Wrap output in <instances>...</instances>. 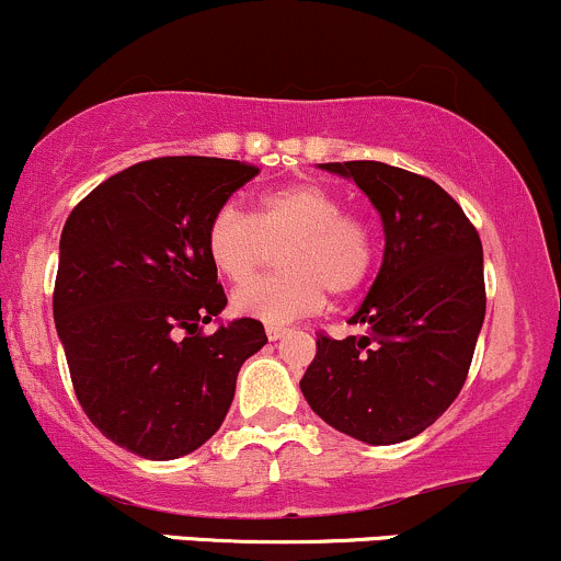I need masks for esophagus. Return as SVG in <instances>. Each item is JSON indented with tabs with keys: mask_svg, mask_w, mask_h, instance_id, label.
<instances>
[{
	"mask_svg": "<svg viewBox=\"0 0 561 561\" xmlns=\"http://www.w3.org/2000/svg\"><path fill=\"white\" fill-rule=\"evenodd\" d=\"M286 331H288L286 327H278V323H270V327H267V340H273V342L280 340V336L286 334Z\"/></svg>",
	"mask_w": 561,
	"mask_h": 561,
	"instance_id": "obj_1",
	"label": "esophagus"
}]
</instances>
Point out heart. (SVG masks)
I'll use <instances>...</instances> for the list:
<instances>
[{"label": "heart", "mask_w": 561, "mask_h": 561, "mask_svg": "<svg viewBox=\"0 0 561 561\" xmlns=\"http://www.w3.org/2000/svg\"><path fill=\"white\" fill-rule=\"evenodd\" d=\"M284 243L283 274L245 284L232 297L238 316L288 323L316 312L331 297H351L377 267V230L369 216L345 208V197L318 182H297L259 197L251 216L234 203L214 210L206 225V254L216 273L244 283Z\"/></svg>", "instance_id": "obj_1"}]
</instances>
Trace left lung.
<instances>
[{"label":"left lung","instance_id":"left-lung-1","mask_svg":"<svg viewBox=\"0 0 561 561\" xmlns=\"http://www.w3.org/2000/svg\"><path fill=\"white\" fill-rule=\"evenodd\" d=\"M382 219L385 256L358 334H318L299 379L312 412L366 444H399L436 423L466 385L484 323V254L457 201L433 179L375 160L327 162Z\"/></svg>","mask_w":561,"mask_h":561}]
</instances>
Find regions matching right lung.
Listing matches in <instances>:
<instances>
[{
    "instance_id": "obj_1",
    "label": "right lung",
    "mask_w": 561,
    "mask_h": 561,
    "mask_svg": "<svg viewBox=\"0 0 561 561\" xmlns=\"http://www.w3.org/2000/svg\"><path fill=\"white\" fill-rule=\"evenodd\" d=\"M256 173L240 160H144L66 219L53 316L71 385L90 423L138 457L203 447L243 360L267 342L254 318L203 331L227 305L206 225Z\"/></svg>"
}]
</instances>
